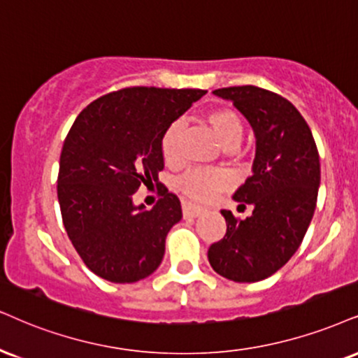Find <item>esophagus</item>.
I'll return each instance as SVG.
<instances>
[{"instance_id": "obj_1", "label": "esophagus", "mask_w": 358, "mask_h": 358, "mask_svg": "<svg viewBox=\"0 0 358 358\" xmlns=\"http://www.w3.org/2000/svg\"><path fill=\"white\" fill-rule=\"evenodd\" d=\"M202 210H204V209H202V207H199V206H194L187 201L182 202V213H184V215H186V217H197V215L202 214Z\"/></svg>"}]
</instances>
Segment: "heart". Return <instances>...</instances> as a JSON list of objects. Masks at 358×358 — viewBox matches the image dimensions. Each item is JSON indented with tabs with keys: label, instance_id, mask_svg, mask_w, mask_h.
<instances>
[{
	"label": "heart",
	"instance_id": "obj_1",
	"mask_svg": "<svg viewBox=\"0 0 358 358\" xmlns=\"http://www.w3.org/2000/svg\"><path fill=\"white\" fill-rule=\"evenodd\" d=\"M206 119L217 143L224 149H236L239 145L242 134H244V126H242L237 113L231 111V109H214L207 114ZM180 132H182V122L180 121L171 122L166 127L161 141L162 156L166 161L174 162L179 159ZM229 186H231V178H229L227 172L220 169H194L179 179L180 191L191 199L199 202L214 199L220 191H224Z\"/></svg>",
	"mask_w": 358,
	"mask_h": 358
}]
</instances>
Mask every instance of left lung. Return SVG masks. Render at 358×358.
Listing matches in <instances>:
<instances>
[{
  "mask_svg": "<svg viewBox=\"0 0 358 358\" xmlns=\"http://www.w3.org/2000/svg\"><path fill=\"white\" fill-rule=\"evenodd\" d=\"M214 94L232 101L254 129L252 176L232 196L254 210L244 220L220 210L227 232L207 257L229 280L259 282L289 262L310 226L320 186L319 151L302 114L275 92L234 86Z\"/></svg>",
  "mask_w": 358,
  "mask_h": 358,
  "instance_id": "1",
  "label": "left lung"
}]
</instances>
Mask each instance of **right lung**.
<instances>
[{
	"label": "right lung",
	"instance_id": "add662e5",
	"mask_svg": "<svg viewBox=\"0 0 358 358\" xmlns=\"http://www.w3.org/2000/svg\"><path fill=\"white\" fill-rule=\"evenodd\" d=\"M204 94L124 87L92 101L69 129L59 157L57 201L74 249L101 279L132 284L162 262L167 232L182 217L180 202L161 187L162 197L145 210L134 206L132 194L157 182L166 127Z\"/></svg>",
	"mask_w": 358,
	"mask_h": 358
}]
</instances>
